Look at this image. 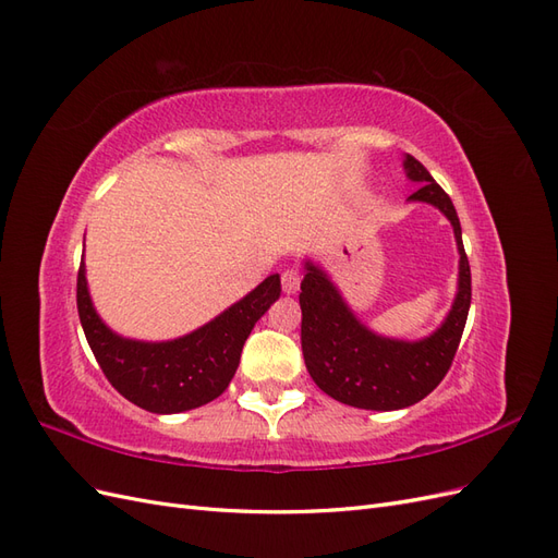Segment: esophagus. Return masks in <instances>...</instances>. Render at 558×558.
Returning <instances> with one entry per match:
<instances>
[{"label": "esophagus", "instance_id": "1", "mask_svg": "<svg viewBox=\"0 0 558 558\" xmlns=\"http://www.w3.org/2000/svg\"><path fill=\"white\" fill-rule=\"evenodd\" d=\"M281 289L286 295H295L300 291V272L295 267H289L281 272Z\"/></svg>", "mask_w": 558, "mask_h": 558}]
</instances>
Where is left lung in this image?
Wrapping results in <instances>:
<instances>
[{
	"label": "left lung",
	"instance_id": "1",
	"mask_svg": "<svg viewBox=\"0 0 558 558\" xmlns=\"http://www.w3.org/2000/svg\"><path fill=\"white\" fill-rule=\"evenodd\" d=\"M402 165L408 179L421 183L410 202L440 209L459 246V291L442 326L424 340H393L363 326L330 277L312 260L305 263L307 275L300 283V340L310 375L320 391L359 410L391 412L424 400L451 367L472 298L470 265L451 197L416 158L408 154Z\"/></svg>",
	"mask_w": 558,
	"mask_h": 558
}]
</instances>
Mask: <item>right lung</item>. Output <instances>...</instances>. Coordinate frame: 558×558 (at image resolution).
<instances>
[{"instance_id": "right-lung-1", "label": "right lung", "mask_w": 558, "mask_h": 558, "mask_svg": "<svg viewBox=\"0 0 558 558\" xmlns=\"http://www.w3.org/2000/svg\"><path fill=\"white\" fill-rule=\"evenodd\" d=\"M281 295L279 275H269L248 295L209 324L170 342H140L116 335L93 307L81 263L76 307L83 332L118 393L154 414H179L221 396L238 373L242 347L256 320Z\"/></svg>"}]
</instances>
